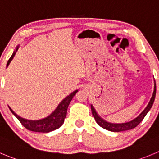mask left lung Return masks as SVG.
I'll use <instances>...</instances> for the list:
<instances>
[{
	"mask_svg": "<svg viewBox=\"0 0 159 159\" xmlns=\"http://www.w3.org/2000/svg\"><path fill=\"white\" fill-rule=\"evenodd\" d=\"M155 95H156V84L155 82V87H154V92L153 94H152V98L150 100V102L148 103V106L146 107L144 110L142 111L140 114V116H137L135 119L130 121L129 122H125V123H121V124H114V123H110V122H106L104 119H101L99 116L98 115V113L95 111L94 108L93 107V105H90L91 106V111L92 114H93V117H94L95 121L97 122V123L100 126H101L104 129H107V130L112 131V132H121V131H125V130H129V129H134L136 126L141 122L143 119V118L145 117V116L147 115V113L148 112L149 110L151 109V108L152 107V105L154 103V101H155Z\"/></svg>",
	"mask_w": 159,
	"mask_h": 159,
	"instance_id": "1",
	"label": "left lung"
}]
</instances>
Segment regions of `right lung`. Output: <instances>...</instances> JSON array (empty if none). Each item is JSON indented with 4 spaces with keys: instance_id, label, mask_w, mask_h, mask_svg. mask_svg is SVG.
I'll use <instances>...</instances> for the list:
<instances>
[{
    "instance_id": "1",
    "label": "right lung",
    "mask_w": 159,
    "mask_h": 159,
    "mask_svg": "<svg viewBox=\"0 0 159 159\" xmlns=\"http://www.w3.org/2000/svg\"><path fill=\"white\" fill-rule=\"evenodd\" d=\"M18 48H16V51H17ZM16 51H14V53L12 54V55L11 56V58H9L8 61L7 63V66H8L9 63L11 62V61L12 60V58H14L15 54H16ZM78 90H75L74 92H72L71 94H69V96L66 97L61 103L59 104L57 108L54 111V112L51 113L48 117L45 118V119H40V120H37V121H32V120H28V119H25L23 118H21L20 116H18L17 114L14 112L12 111V109L9 107V109L10 111L12 112V114L19 119V122L22 123V126L25 128H26L28 130L33 131V132H40V133H48L51 132V131L55 130L56 129H58L60 126L63 124L65 121V118H66V114H67V109L68 107H69V103L70 101H72V98L75 96V93H77Z\"/></svg>"
}]
</instances>
